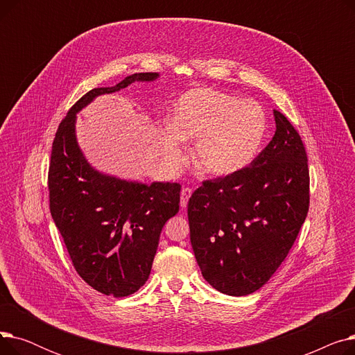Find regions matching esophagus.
Instances as JSON below:
<instances>
[{"instance_id": "34e87169", "label": "esophagus", "mask_w": 355, "mask_h": 355, "mask_svg": "<svg viewBox=\"0 0 355 355\" xmlns=\"http://www.w3.org/2000/svg\"><path fill=\"white\" fill-rule=\"evenodd\" d=\"M191 194H193L191 189H189V187L182 189V191H181V207L182 209L187 207V202H189V198L191 197Z\"/></svg>"}]
</instances>
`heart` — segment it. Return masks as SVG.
<instances>
[{
  "label": "heart",
  "mask_w": 355,
  "mask_h": 355,
  "mask_svg": "<svg viewBox=\"0 0 355 355\" xmlns=\"http://www.w3.org/2000/svg\"><path fill=\"white\" fill-rule=\"evenodd\" d=\"M268 129L265 109L211 87L191 89L177 101L161 151L171 166L184 161L182 139H197L194 164L209 175H229L257 154Z\"/></svg>",
  "instance_id": "b5f03b06"
}]
</instances>
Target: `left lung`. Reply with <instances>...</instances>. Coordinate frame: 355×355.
Listing matches in <instances>:
<instances>
[{
	"instance_id": "1",
	"label": "left lung",
	"mask_w": 355,
	"mask_h": 355,
	"mask_svg": "<svg viewBox=\"0 0 355 355\" xmlns=\"http://www.w3.org/2000/svg\"><path fill=\"white\" fill-rule=\"evenodd\" d=\"M272 141L250 165L204 180L189 200L191 246L204 279L232 296L262 288L288 256L309 210V168L295 126L273 110Z\"/></svg>"
}]
</instances>
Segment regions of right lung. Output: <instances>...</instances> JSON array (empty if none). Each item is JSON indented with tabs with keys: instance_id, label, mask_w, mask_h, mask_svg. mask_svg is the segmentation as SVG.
Instances as JSON below:
<instances>
[{
	"instance_id": "obj_1",
	"label": "right lung",
	"mask_w": 355,
	"mask_h": 355,
	"mask_svg": "<svg viewBox=\"0 0 355 355\" xmlns=\"http://www.w3.org/2000/svg\"><path fill=\"white\" fill-rule=\"evenodd\" d=\"M157 78L153 71L135 73L112 87L89 90L62 119L51 148L49 201L54 225L79 276L114 297L132 295L148 281L161 230L180 210L181 185H145L99 174L78 146L74 121L93 98Z\"/></svg>"
}]
</instances>
